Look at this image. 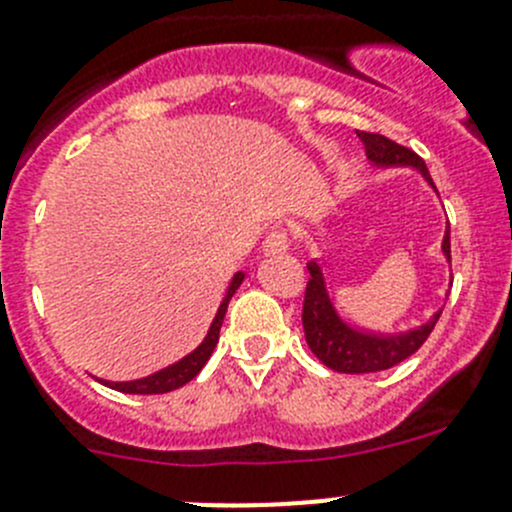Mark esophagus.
<instances>
[{
  "label": "esophagus",
  "instance_id": "esophagus-1",
  "mask_svg": "<svg viewBox=\"0 0 512 512\" xmlns=\"http://www.w3.org/2000/svg\"><path fill=\"white\" fill-rule=\"evenodd\" d=\"M286 248H289V233H286V228H271L269 236H266L264 241V251L279 253V251H286Z\"/></svg>",
  "mask_w": 512,
  "mask_h": 512
}]
</instances>
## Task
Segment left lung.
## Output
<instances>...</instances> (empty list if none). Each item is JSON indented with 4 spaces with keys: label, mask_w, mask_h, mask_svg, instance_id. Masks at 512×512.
Masks as SVG:
<instances>
[{
    "label": "left lung",
    "mask_w": 512,
    "mask_h": 512,
    "mask_svg": "<svg viewBox=\"0 0 512 512\" xmlns=\"http://www.w3.org/2000/svg\"><path fill=\"white\" fill-rule=\"evenodd\" d=\"M359 140H362L367 158L372 163L389 168V165H412L425 175V180L435 188L427 165L415 150L405 148V145L394 143V140L384 138L379 133H364L357 130ZM442 251H445L447 261H450V223H447L445 238H442ZM311 279L306 281L304 291V309H301V321H304V334L306 344L311 352L316 354L321 364H326L334 372L344 374H369V372H382V369L394 367V364L405 362L407 357L417 352L427 337L435 329L437 319L442 311H437L427 324L420 329L407 334H394V337H379V334H364L344 324L334 311L329 294L324 286V274L319 266L311 261L309 264Z\"/></svg>",
    "instance_id": "left-lung-1"
}]
</instances>
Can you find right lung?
<instances>
[{"label":"right lung","mask_w":512,"mask_h":512,"mask_svg":"<svg viewBox=\"0 0 512 512\" xmlns=\"http://www.w3.org/2000/svg\"><path fill=\"white\" fill-rule=\"evenodd\" d=\"M241 281H243V274L238 271V274L233 276L231 286H228V294H226V299H223L221 309H218L216 319H213L211 329H208V337L203 339V344L196 349V352H191L188 357H183L180 362H175L173 367L160 369V372L150 374V377H145V379H135V382H102V384H107V387H113V389H118V392H125V394H165V392H173V389H178V387H183V384L191 382V379L196 377L203 367H206V362L211 359L213 349H216L218 334H221L223 316H226V309H228V301H231V296L236 294V289L241 286Z\"/></svg>","instance_id":"right-lung-1"}]
</instances>
